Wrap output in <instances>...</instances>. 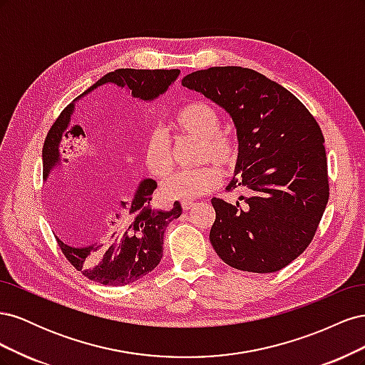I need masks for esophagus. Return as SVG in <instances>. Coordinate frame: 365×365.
<instances>
[{"label":"esophagus","instance_id":"obj_1","mask_svg":"<svg viewBox=\"0 0 365 365\" xmlns=\"http://www.w3.org/2000/svg\"><path fill=\"white\" fill-rule=\"evenodd\" d=\"M193 205H195L193 201H182L181 202V207H182V210H185V212H187V210H190Z\"/></svg>","mask_w":365,"mask_h":365}]
</instances>
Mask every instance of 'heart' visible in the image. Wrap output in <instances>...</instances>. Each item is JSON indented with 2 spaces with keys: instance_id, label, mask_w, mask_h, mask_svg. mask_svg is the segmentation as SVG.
<instances>
[{
  "instance_id": "obj_1",
  "label": "heart",
  "mask_w": 365,
  "mask_h": 365,
  "mask_svg": "<svg viewBox=\"0 0 365 365\" xmlns=\"http://www.w3.org/2000/svg\"><path fill=\"white\" fill-rule=\"evenodd\" d=\"M175 126L182 134L200 140L196 163L205 164L193 170H180L172 173L161 185V193L170 201H192L216 189L220 181V172L212 164H217L222 170L235 168L239 157L236 140L227 132L220 130V115L213 106L204 102H192L182 106L175 115ZM148 170L163 178L173 168V153L169 138L163 132H153L146 146Z\"/></svg>"
}]
</instances>
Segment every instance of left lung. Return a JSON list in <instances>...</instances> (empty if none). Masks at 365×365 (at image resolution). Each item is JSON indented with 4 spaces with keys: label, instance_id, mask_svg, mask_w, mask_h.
Segmentation results:
<instances>
[{
    "label": "left lung",
    "instance_id": "left-lung-1",
    "mask_svg": "<svg viewBox=\"0 0 365 365\" xmlns=\"http://www.w3.org/2000/svg\"><path fill=\"white\" fill-rule=\"evenodd\" d=\"M182 86L204 94L233 118L239 140L236 175L227 189L250 196L213 197L210 242L230 267L275 272L311 244L329 201L324 137L314 115L286 88L242 67L187 74Z\"/></svg>",
    "mask_w": 365,
    "mask_h": 365
}]
</instances>
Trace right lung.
<instances>
[{"label":"right lung","mask_w":365,"mask_h":365,"mask_svg":"<svg viewBox=\"0 0 365 365\" xmlns=\"http://www.w3.org/2000/svg\"><path fill=\"white\" fill-rule=\"evenodd\" d=\"M180 70H134L121 68L108 73L101 81L81 96L91 93L94 88L105 83L126 86L132 97L141 101H153L168 90L176 81ZM74 103L63 109L58 120L50 128L42 148V178L47 181L48 175L62 161L61 141L63 132L70 126ZM65 161V160H63ZM157 189L153 180H143L134 196L125 200L126 208L115 215V222L109 233L85 247H70L58 236L56 240L73 267L85 277L101 284L123 286L145 277L148 272L158 267L163 257L164 231L173 219L181 216V204L176 201L172 210H157L152 207V193ZM53 220L63 217L65 197L54 189L51 193Z\"/></svg>","instance_id":"1"}]
</instances>
